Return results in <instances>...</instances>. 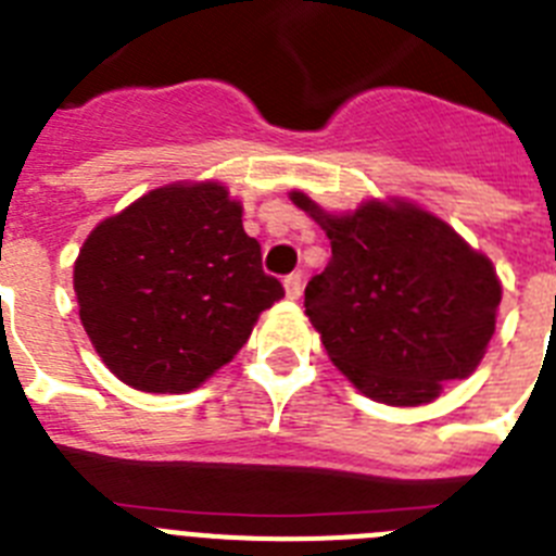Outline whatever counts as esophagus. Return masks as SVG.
<instances>
[{
	"instance_id": "obj_1",
	"label": "esophagus",
	"mask_w": 556,
	"mask_h": 556,
	"mask_svg": "<svg viewBox=\"0 0 556 556\" xmlns=\"http://www.w3.org/2000/svg\"><path fill=\"white\" fill-rule=\"evenodd\" d=\"M283 289H287V298L298 301L301 298V289H303V275L301 273H292L283 278Z\"/></svg>"
}]
</instances>
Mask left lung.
I'll list each match as a JSON object with an SVG mask.
<instances>
[{"instance_id":"1","label":"left lung","mask_w":556,"mask_h":556,"mask_svg":"<svg viewBox=\"0 0 556 556\" xmlns=\"http://www.w3.org/2000/svg\"><path fill=\"white\" fill-rule=\"evenodd\" d=\"M331 239V262L306 287L308 320L342 376L387 406L431 404L468 378L495 333L493 262L448 223L406 200L328 214L289 194Z\"/></svg>"}]
</instances>
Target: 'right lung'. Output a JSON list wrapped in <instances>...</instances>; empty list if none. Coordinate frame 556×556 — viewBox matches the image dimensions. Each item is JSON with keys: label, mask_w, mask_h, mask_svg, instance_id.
I'll use <instances>...</instances> for the list:
<instances>
[{"label": "right lung", "mask_w": 556, "mask_h": 556, "mask_svg": "<svg viewBox=\"0 0 556 556\" xmlns=\"http://www.w3.org/2000/svg\"><path fill=\"white\" fill-rule=\"evenodd\" d=\"M80 323L113 376L141 392H189L248 342L283 298L217 180L147 191L102 219L75 262Z\"/></svg>", "instance_id": "obj_1"}]
</instances>
